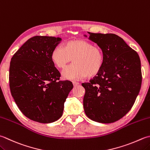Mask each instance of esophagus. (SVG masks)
Instances as JSON below:
<instances>
[{
    "label": "esophagus",
    "instance_id": "esophagus-1",
    "mask_svg": "<svg viewBox=\"0 0 150 150\" xmlns=\"http://www.w3.org/2000/svg\"><path fill=\"white\" fill-rule=\"evenodd\" d=\"M73 85H74L75 86H78V85L79 84V83H77V82H75V81H73Z\"/></svg>",
    "mask_w": 150,
    "mask_h": 150
}]
</instances>
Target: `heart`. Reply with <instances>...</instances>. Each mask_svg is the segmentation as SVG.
<instances>
[{"mask_svg": "<svg viewBox=\"0 0 150 150\" xmlns=\"http://www.w3.org/2000/svg\"><path fill=\"white\" fill-rule=\"evenodd\" d=\"M51 58L60 69L65 68L73 59L74 63L64 70L63 77L74 80L95 77L100 72L105 62L103 50L83 40H69L64 47H56L52 50Z\"/></svg>", "mask_w": 150, "mask_h": 150, "instance_id": "b5f03b06", "label": "heart"}]
</instances>
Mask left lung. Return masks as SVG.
I'll use <instances>...</instances> for the list:
<instances>
[{
	"instance_id": "left-lung-1",
	"label": "left lung",
	"mask_w": 150,
	"mask_h": 150,
	"mask_svg": "<svg viewBox=\"0 0 150 150\" xmlns=\"http://www.w3.org/2000/svg\"><path fill=\"white\" fill-rule=\"evenodd\" d=\"M88 33L103 51L105 62L89 83H82L84 110L93 121L110 124L123 118L135 102L142 84L140 60L117 35Z\"/></svg>"
}]
</instances>
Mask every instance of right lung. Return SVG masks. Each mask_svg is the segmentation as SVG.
Listing matches in <instances>:
<instances>
[{"instance_id": "obj_1", "label": "right lung", "mask_w": 150, "mask_h": 150, "mask_svg": "<svg viewBox=\"0 0 150 150\" xmlns=\"http://www.w3.org/2000/svg\"><path fill=\"white\" fill-rule=\"evenodd\" d=\"M61 38L36 36L28 40L11 58L9 71L11 94L24 115L49 124L62 116L64 103L73 87L62 81L51 52Z\"/></svg>"}]
</instances>
